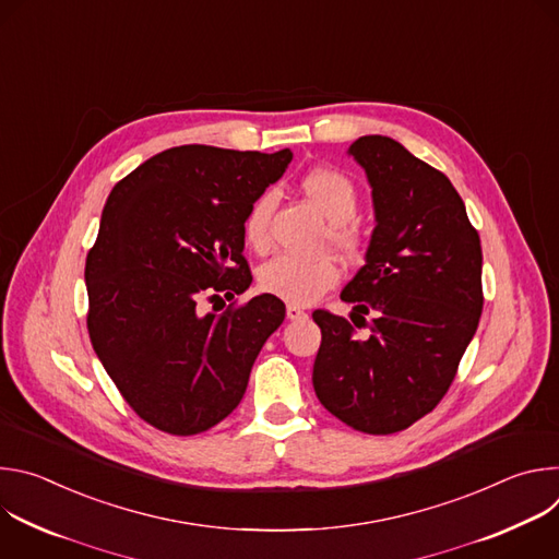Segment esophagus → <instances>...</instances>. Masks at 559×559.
Wrapping results in <instances>:
<instances>
[{
  "instance_id": "obj_1",
  "label": "esophagus",
  "mask_w": 559,
  "mask_h": 559,
  "mask_svg": "<svg viewBox=\"0 0 559 559\" xmlns=\"http://www.w3.org/2000/svg\"><path fill=\"white\" fill-rule=\"evenodd\" d=\"M285 313H287L289 321H302V318H307V313L300 307H296V305H287Z\"/></svg>"
}]
</instances>
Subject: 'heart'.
<instances>
[{"instance_id":"obj_1","label":"heart","mask_w":559,"mask_h":559,"mask_svg":"<svg viewBox=\"0 0 559 559\" xmlns=\"http://www.w3.org/2000/svg\"><path fill=\"white\" fill-rule=\"evenodd\" d=\"M307 199L318 207L330 223V238L336 250L356 257L360 252V234L349 223L358 212V188L349 177L336 170L318 168L302 177L300 181ZM276 205L274 192H263L250 205L243 218V236L254 250H265L270 243V218ZM261 287L289 302V305H311L325 292L334 289L341 281V270L332 259H298L292 254H278L261 267Z\"/></svg>"}]
</instances>
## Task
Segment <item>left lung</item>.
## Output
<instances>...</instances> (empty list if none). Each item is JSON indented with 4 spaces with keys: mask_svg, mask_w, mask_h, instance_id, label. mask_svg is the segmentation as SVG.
<instances>
[{
    "mask_svg": "<svg viewBox=\"0 0 559 559\" xmlns=\"http://www.w3.org/2000/svg\"><path fill=\"white\" fill-rule=\"evenodd\" d=\"M347 154L367 175L376 227L341 298L352 321L371 323L358 338L343 316L316 309L311 382L338 420L386 436L429 414L455 378L483 313V248L451 181L403 143L367 134Z\"/></svg>",
    "mask_w": 559,
    "mask_h": 559,
    "instance_id": "left-lung-1",
    "label": "left lung"
}]
</instances>
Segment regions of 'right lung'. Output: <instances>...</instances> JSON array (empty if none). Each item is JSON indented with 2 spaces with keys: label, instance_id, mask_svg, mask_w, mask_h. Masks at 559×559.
<instances>
[{
  "label": "right lung",
  "instance_id": "right-lung-1",
  "mask_svg": "<svg viewBox=\"0 0 559 559\" xmlns=\"http://www.w3.org/2000/svg\"><path fill=\"white\" fill-rule=\"evenodd\" d=\"M292 156L179 145L112 188L86 259L88 334L147 425L194 436L241 403L285 305L261 294L216 316L201 300L250 287L243 218Z\"/></svg>",
  "mask_w": 559,
  "mask_h": 559
}]
</instances>
